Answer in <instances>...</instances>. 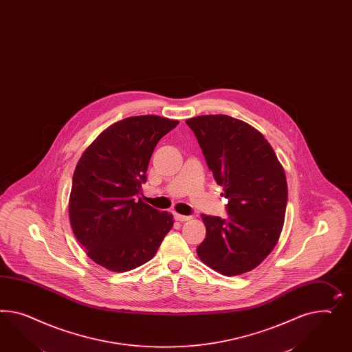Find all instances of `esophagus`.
<instances>
[{
    "label": "esophagus",
    "mask_w": 352,
    "mask_h": 352,
    "mask_svg": "<svg viewBox=\"0 0 352 352\" xmlns=\"http://www.w3.org/2000/svg\"><path fill=\"white\" fill-rule=\"evenodd\" d=\"M174 218L177 219L178 221H188L192 219V217H186V215H181V214H174Z\"/></svg>",
    "instance_id": "esophagus-1"
}]
</instances>
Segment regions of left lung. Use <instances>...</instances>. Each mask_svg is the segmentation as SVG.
<instances>
[{
    "mask_svg": "<svg viewBox=\"0 0 352 352\" xmlns=\"http://www.w3.org/2000/svg\"><path fill=\"white\" fill-rule=\"evenodd\" d=\"M186 123L228 199V218L201 215L206 237L197 255L223 276L248 273L265 260L282 233L288 199L285 169L250 124L228 115H201Z\"/></svg>",
    "mask_w": 352,
    "mask_h": 352,
    "instance_id": "left-lung-1",
    "label": "left lung"
}]
</instances>
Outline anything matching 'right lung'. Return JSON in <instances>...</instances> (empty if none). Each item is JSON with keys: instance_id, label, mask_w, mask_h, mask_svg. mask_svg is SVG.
<instances>
[{"instance_id": "1", "label": "right lung", "mask_w": 352, "mask_h": 352, "mask_svg": "<svg viewBox=\"0 0 352 352\" xmlns=\"http://www.w3.org/2000/svg\"><path fill=\"white\" fill-rule=\"evenodd\" d=\"M178 120L157 115L125 118L98 134L76 164L69 219L87 256L110 272L150 261L174 220L137 196L157 142Z\"/></svg>"}]
</instances>
